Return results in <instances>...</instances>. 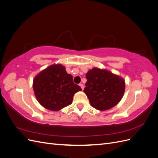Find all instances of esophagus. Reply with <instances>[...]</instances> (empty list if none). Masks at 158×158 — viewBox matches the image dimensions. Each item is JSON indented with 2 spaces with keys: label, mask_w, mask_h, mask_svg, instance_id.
Instances as JSON below:
<instances>
[{
  "label": "esophagus",
  "mask_w": 158,
  "mask_h": 158,
  "mask_svg": "<svg viewBox=\"0 0 158 158\" xmlns=\"http://www.w3.org/2000/svg\"><path fill=\"white\" fill-rule=\"evenodd\" d=\"M79 85H80V88H82V89H84V85H83L82 83L80 84H79Z\"/></svg>",
  "instance_id": "1"
}]
</instances>
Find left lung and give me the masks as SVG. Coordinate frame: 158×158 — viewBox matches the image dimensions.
Returning a JSON list of instances; mask_svg holds the SVG:
<instances>
[{"mask_svg":"<svg viewBox=\"0 0 158 158\" xmlns=\"http://www.w3.org/2000/svg\"><path fill=\"white\" fill-rule=\"evenodd\" d=\"M87 82L84 92L91 106L106 111L121 101L125 90V81L121 76L106 69L93 68L85 74Z\"/></svg>","mask_w":158,"mask_h":158,"instance_id":"obj_1","label":"left lung"}]
</instances>
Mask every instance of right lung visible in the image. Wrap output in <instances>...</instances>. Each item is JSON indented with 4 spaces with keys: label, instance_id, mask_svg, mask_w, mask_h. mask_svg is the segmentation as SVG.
Listing matches in <instances>:
<instances>
[{
    "label": "right lung",
    "instance_id": "obj_1",
    "mask_svg": "<svg viewBox=\"0 0 158 158\" xmlns=\"http://www.w3.org/2000/svg\"><path fill=\"white\" fill-rule=\"evenodd\" d=\"M73 79L60 64H52L41 71L33 82V92L38 102L53 111L69 106L73 102L74 95L82 91Z\"/></svg>",
    "mask_w": 158,
    "mask_h": 158
}]
</instances>
